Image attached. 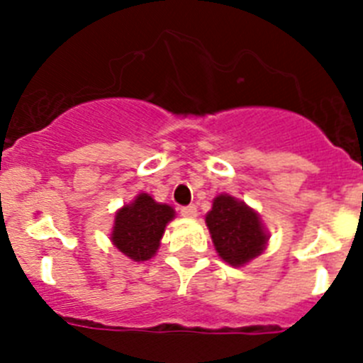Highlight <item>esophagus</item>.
I'll return each mask as SVG.
<instances>
[{"mask_svg": "<svg viewBox=\"0 0 363 363\" xmlns=\"http://www.w3.org/2000/svg\"><path fill=\"white\" fill-rule=\"evenodd\" d=\"M179 213H182V216H185V218H196L198 207L196 205H187V207H182V209H179Z\"/></svg>", "mask_w": 363, "mask_h": 363, "instance_id": "1", "label": "esophagus"}]
</instances>
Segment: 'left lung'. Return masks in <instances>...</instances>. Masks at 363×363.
Masks as SVG:
<instances>
[{"label": "left lung", "instance_id": "obj_1", "mask_svg": "<svg viewBox=\"0 0 363 363\" xmlns=\"http://www.w3.org/2000/svg\"><path fill=\"white\" fill-rule=\"evenodd\" d=\"M216 252L233 267H242L259 256L267 245L269 234L259 214L245 201L229 194L214 198L213 209L205 216Z\"/></svg>", "mask_w": 363, "mask_h": 363}]
</instances>
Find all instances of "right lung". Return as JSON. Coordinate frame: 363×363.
<instances>
[{
  "label": "right lung",
  "mask_w": 363,
  "mask_h": 363,
  "mask_svg": "<svg viewBox=\"0 0 363 363\" xmlns=\"http://www.w3.org/2000/svg\"><path fill=\"white\" fill-rule=\"evenodd\" d=\"M174 218L171 205L158 203L147 192L123 205L114 218L112 243L134 262L150 259L158 251L167 223Z\"/></svg>",
  "instance_id": "right-lung-1"
}]
</instances>
